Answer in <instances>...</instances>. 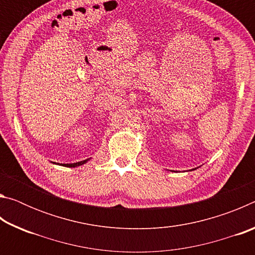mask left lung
Masks as SVG:
<instances>
[{
  "mask_svg": "<svg viewBox=\"0 0 255 255\" xmlns=\"http://www.w3.org/2000/svg\"><path fill=\"white\" fill-rule=\"evenodd\" d=\"M193 170H196V169H193Z\"/></svg>",
  "mask_w": 255,
  "mask_h": 255,
  "instance_id": "1",
  "label": "left lung"
}]
</instances>
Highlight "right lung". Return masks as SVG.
I'll return each instance as SVG.
<instances>
[{
    "mask_svg": "<svg viewBox=\"0 0 255 255\" xmlns=\"http://www.w3.org/2000/svg\"><path fill=\"white\" fill-rule=\"evenodd\" d=\"M91 158H86L84 161H80V162H76V163H68V164H64V163H55V162H51L54 164H58V165H62V166H66V167H76V166H81L85 164L88 161H90Z\"/></svg>",
    "mask_w": 255,
    "mask_h": 255,
    "instance_id": "obj_1",
    "label": "right lung"
}]
</instances>
